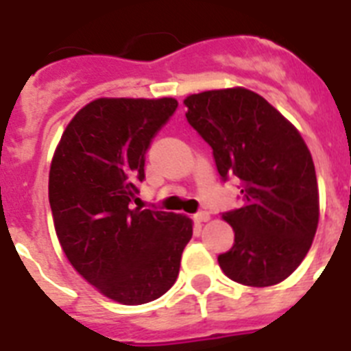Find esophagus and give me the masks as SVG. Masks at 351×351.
<instances>
[{
  "mask_svg": "<svg viewBox=\"0 0 351 351\" xmlns=\"http://www.w3.org/2000/svg\"><path fill=\"white\" fill-rule=\"evenodd\" d=\"M195 223H206L209 221V213H206V210H200V213H197L193 216Z\"/></svg>",
  "mask_w": 351,
  "mask_h": 351,
  "instance_id": "34e87169",
  "label": "esophagus"
}]
</instances>
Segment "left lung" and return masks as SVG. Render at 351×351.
Wrapping results in <instances>:
<instances>
[{"instance_id": "left-lung-1", "label": "left lung", "mask_w": 351, "mask_h": 351, "mask_svg": "<svg viewBox=\"0 0 351 351\" xmlns=\"http://www.w3.org/2000/svg\"><path fill=\"white\" fill-rule=\"evenodd\" d=\"M186 119L213 149L223 181L237 178L244 206L223 219L234 246L218 256L232 281L271 287L308 255L320 200L315 163L300 133L265 98L244 88L216 89L184 100Z\"/></svg>"}]
</instances>
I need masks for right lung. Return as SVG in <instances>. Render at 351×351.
<instances>
[{
    "label": "right lung",
    "instance_id": "right-lung-1",
    "mask_svg": "<svg viewBox=\"0 0 351 351\" xmlns=\"http://www.w3.org/2000/svg\"><path fill=\"white\" fill-rule=\"evenodd\" d=\"M178 108L173 98H98L63 132L49 173V202L64 255L105 297L151 302L178 280L193 223L133 209L145 153Z\"/></svg>",
    "mask_w": 351,
    "mask_h": 351
}]
</instances>
